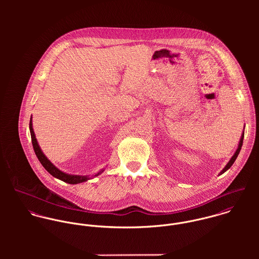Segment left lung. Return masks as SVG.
<instances>
[{"instance_id":"obj_1","label":"left lung","mask_w":259,"mask_h":259,"mask_svg":"<svg viewBox=\"0 0 259 259\" xmlns=\"http://www.w3.org/2000/svg\"><path fill=\"white\" fill-rule=\"evenodd\" d=\"M243 138H244V131H243V134L241 135V139H240V142H239V145H238V148L236 149V151H235V153L233 154V156L231 157V159L229 160V162L225 165V167L223 168L222 170V172H221V175L223 174V172H225L232 164H233V162L235 161V159H236V157H237V155L239 154V151H240V149H241V147H242V143H243Z\"/></svg>"}]
</instances>
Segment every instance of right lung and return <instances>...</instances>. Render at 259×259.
Instances as JSON below:
<instances>
[{"label": "right lung", "instance_id": "add662e5", "mask_svg": "<svg viewBox=\"0 0 259 259\" xmlns=\"http://www.w3.org/2000/svg\"><path fill=\"white\" fill-rule=\"evenodd\" d=\"M30 132H31V137H32V144H33V148L35 150V153L37 155V159L39 160V162L41 163V165L55 178L65 182V183H68V184H71V185H75V184H79V183H83V182H87L89 180L88 177H80V176H72V175H68V174H65L63 171H61L59 168H57L47 157L46 155L42 153V151L40 150V148L37 145V139H36V136H35V133H34V130H33V123H32V117L30 119ZM102 171L104 170H101L98 175L96 176H99L100 174H102Z\"/></svg>", "mask_w": 259, "mask_h": 259}]
</instances>
